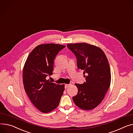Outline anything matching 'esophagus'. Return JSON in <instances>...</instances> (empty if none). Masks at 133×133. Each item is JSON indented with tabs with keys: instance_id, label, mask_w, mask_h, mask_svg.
<instances>
[{
	"instance_id": "esophagus-1",
	"label": "esophagus",
	"mask_w": 133,
	"mask_h": 133,
	"mask_svg": "<svg viewBox=\"0 0 133 133\" xmlns=\"http://www.w3.org/2000/svg\"><path fill=\"white\" fill-rule=\"evenodd\" d=\"M69 86H70V85H69V84H65V88L66 89V88H68Z\"/></svg>"
}]
</instances>
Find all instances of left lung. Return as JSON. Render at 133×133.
<instances>
[{
	"mask_svg": "<svg viewBox=\"0 0 133 133\" xmlns=\"http://www.w3.org/2000/svg\"><path fill=\"white\" fill-rule=\"evenodd\" d=\"M77 58L78 68L86 74V82L75 84L78 93L72 99L75 104L85 110H92L103 99L111 83L108 58L100 48L85 43L68 44Z\"/></svg>",
	"mask_w": 133,
	"mask_h": 133,
	"instance_id": "1",
	"label": "left lung"
}]
</instances>
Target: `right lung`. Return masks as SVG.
<instances>
[{
  "label": "right lung",
  "mask_w": 133,
  "mask_h": 133,
  "mask_svg": "<svg viewBox=\"0 0 133 133\" xmlns=\"http://www.w3.org/2000/svg\"><path fill=\"white\" fill-rule=\"evenodd\" d=\"M65 46L39 45L29 55L23 70L24 89L30 101L41 112L48 113L56 108L64 90V85L46 79L53 75L54 60Z\"/></svg>",
  "instance_id": "obj_1"
}]
</instances>
